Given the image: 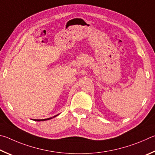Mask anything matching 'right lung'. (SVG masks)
<instances>
[{
  "instance_id": "add662e5",
  "label": "right lung",
  "mask_w": 155,
  "mask_h": 155,
  "mask_svg": "<svg viewBox=\"0 0 155 155\" xmlns=\"http://www.w3.org/2000/svg\"><path fill=\"white\" fill-rule=\"evenodd\" d=\"M58 115V114H57L56 116H54V117H56V116H57ZM54 117H52V118H54ZM52 118H46V119H37H37H35V121H43V120H50V119H51Z\"/></svg>"
}]
</instances>
